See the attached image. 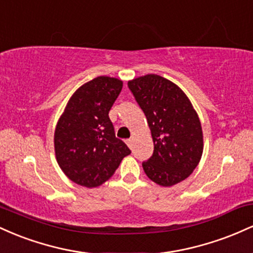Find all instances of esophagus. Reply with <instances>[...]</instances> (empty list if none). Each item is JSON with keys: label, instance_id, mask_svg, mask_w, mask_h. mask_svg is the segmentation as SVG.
<instances>
[{"label": "esophagus", "instance_id": "1", "mask_svg": "<svg viewBox=\"0 0 253 253\" xmlns=\"http://www.w3.org/2000/svg\"><path fill=\"white\" fill-rule=\"evenodd\" d=\"M126 144L128 145V147H130V149H132V147H133V139H132V138L127 139V140H126Z\"/></svg>", "mask_w": 253, "mask_h": 253}]
</instances>
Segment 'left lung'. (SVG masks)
<instances>
[{"instance_id":"1","label":"left lung","mask_w":253,"mask_h":253,"mask_svg":"<svg viewBox=\"0 0 253 253\" xmlns=\"http://www.w3.org/2000/svg\"><path fill=\"white\" fill-rule=\"evenodd\" d=\"M128 88L147 119L155 146L143 162L145 173L163 187L182 182L203 151L201 123L189 98L175 83L153 74L129 81Z\"/></svg>"}]
</instances>
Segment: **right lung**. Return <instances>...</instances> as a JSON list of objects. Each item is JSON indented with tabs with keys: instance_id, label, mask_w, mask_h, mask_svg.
I'll list each match as a JSON object with an SVG mask.
<instances>
[{
	"instance_id": "obj_1",
	"label": "right lung",
	"mask_w": 253,
	"mask_h": 253,
	"mask_svg": "<svg viewBox=\"0 0 253 253\" xmlns=\"http://www.w3.org/2000/svg\"><path fill=\"white\" fill-rule=\"evenodd\" d=\"M123 82L100 76L72 95L54 132L60 169L72 182L86 188L101 185L114 175L130 150L115 136L109 110Z\"/></svg>"
}]
</instances>
